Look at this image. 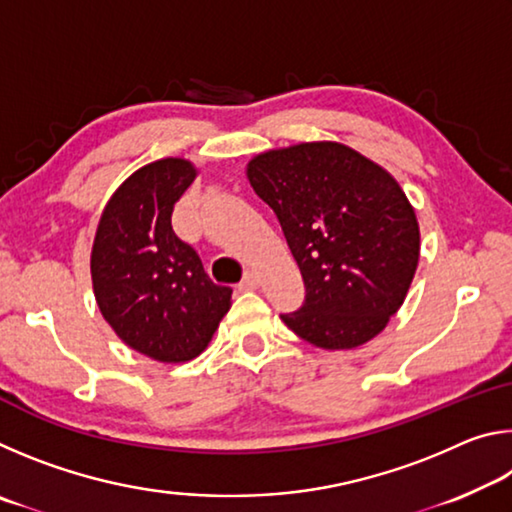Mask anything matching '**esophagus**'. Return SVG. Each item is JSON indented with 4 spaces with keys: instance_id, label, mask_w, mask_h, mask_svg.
I'll return each instance as SVG.
<instances>
[{
    "instance_id": "obj_1",
    "label": "esophagus",
    "mask_w": 512,
    "mask_h": 512,
    "mask_svg": "<svg viewBox=\"0 0 512 512\" xmlns=\"http://www.w3.org/2000/svg\"><path fill=\"white\" fill-rule=\"evenodd\" d=\"M259 284H262V277H259V273L246 271L244 280H241V289H257Z\"/></svg>"
}]
</instances>
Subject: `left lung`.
I'll return each mask as SVG.
<instances>
[{"mask_svg":"<svg viewBox=\"0 0 512 512\" xmlns=\"http://www.w3.org/2000/svg\"><path fill=\"white\" fill-rule=\"evenodd\" d=\"M305 280V302L282 320L325 350L370 341L406 298L420 230L400 185L379 164L336 142H307L248 164Z\"/></svg>","mask_w":512,"mask_h":512,"instance_id":"8db88e82","label":"left lung"}]
</instances>
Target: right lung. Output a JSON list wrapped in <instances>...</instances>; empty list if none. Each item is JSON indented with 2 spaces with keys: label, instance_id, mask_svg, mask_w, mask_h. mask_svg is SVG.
<instances>
[{
  "label": "right lung",
  "instance_id": "obj_1",
  "mask_svg": "<svg viewBox=\"0 0 512 512\" xmlns=\"http://www.w3.org/2000/svg\"><path fill=\"white\" fill-rule=\"evenodd\" d=\"M194 178L180 158L135 171L103 210L92 248L103 318L126 345L164 363L198 357L230 309L232 289L214 284L171 228L173 205Z\"/></svg>",
  "mask_w": 512,
  "mask_h": 512
}]
</instances>
